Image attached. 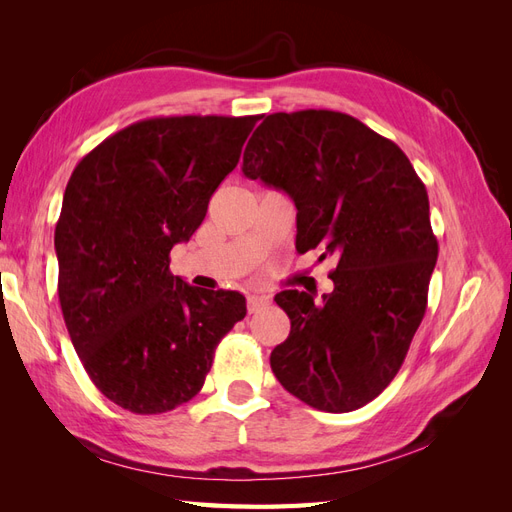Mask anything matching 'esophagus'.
Segmentation results:
<instances>
[{
	"label": "esophagus",
	"instance_id": "obj_1",
	"mask_svg": "<svg viewBox=\"0 0 512 512\" xmlns=\"http://www.w3.org/2000/svg\"><path fill=\"white\" fill-rule=\"evenodd\" d=\"M267 305H269V297H262V294H252V297H247V312L250 314L260 312V309Z\"/></svg>",
	"mask_w": 512,
	"mask_h": 512
}]
</instances>
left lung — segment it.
<instances>
[{
    "label": "left lung",
    "mask_w": 512,
    "mask_h": 512,
    "mask_svg": "<svg viewBox=\"0 0 512 512\" xmlns=\"http://www.w3.org/2000/svg\"><path fill=\"white\" fill-rule=\"evenodd\" d=\"M243 175L297 207V250L337 256L331 294L275 297L290 335L271 352L288 393L324 412L378 397L404 363L427 309L438 260L429 198L406 153L337 111L267 115L243 153Z\"/></svg>",
    "instance_id": "obj_1"
}]
</instances>
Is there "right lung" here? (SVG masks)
I'll return each instance as SVG.
<instances>
[{"mask_svg":"<svg viewBox=\"0 0 512 512\" xmlns=\"http://www.w3.org/2000/svg\"><path fill=\"white\" fill-rule=\"evenodd\" d=\"M260 115L153 117L76 164L55 226L59 303L100 393L134 414L190 401L245 297L200 290L168 269L237 166Z\"/></svg>","mask_w":512,"mask_h":512,"instance_id":"right-lung-1","label":"right lung"}]
</instances>
